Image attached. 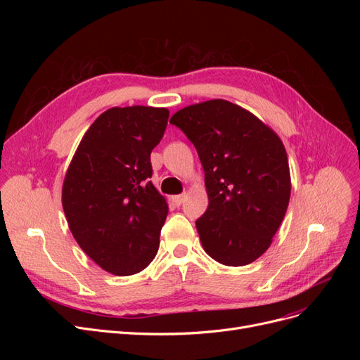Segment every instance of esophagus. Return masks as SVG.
Segmentation results:
<instances>
[{"label": "esophagus", "mask_w": 360, "mask_h": 360, "mask_svg": "<svg viewBox=\"0 0 360 360\" xmlns=\"http://www.w3.org/2000/svg\"><path fill=\"white\" fill-rule=\"evenodd\" d=\"M184 198H186V193H181V195H176V197H172L171 200H172V202H174V204H176L177 207H180V205L183 204Z\"/></svg>", "instance_id": "obj_1"}]
</instances>
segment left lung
<instances>
[{"mask_svg":"<svg viewBox=\"0 0 360 360\" xmlns=\"http://www.w3.org/2000/svg\"><path fill=\"white\" fill-rule=\"evenodd\" d=\"M197 148L209 207L198 217L204 250L217 263L246 266L263 255L287 213L288 158L279 136L238 105H191L169 120Z\"/></svg>","mask_w":360,"mask_h":360,"instance_id":"1","label":"left lung"}]
</instances>
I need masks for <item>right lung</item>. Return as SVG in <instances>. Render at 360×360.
Masks as SVG:
<instances>
[{
	"instance_id": "add662e5",
	"label": "right lung",
	"mask_w": 360,
	"mask_h": 360,
	"mask_svg": "<svg viewBox=\"0 0 360 360\" xmlns=\"http://www.w3.org/2000/svg\"><path fill=\"white\" fill-rule=\"evenodd\" d=\"M165 108H111L86 130L63 184V209L81 249L117 276L158 254L167 200L150 181V155L165 134Z\"/></svg>"
}]
</instances>
